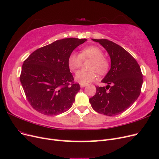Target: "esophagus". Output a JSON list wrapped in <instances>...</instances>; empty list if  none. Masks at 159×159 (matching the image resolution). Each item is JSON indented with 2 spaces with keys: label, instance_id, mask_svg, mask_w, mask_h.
I'll return each mask as SVG.
<instances>
[{
  "label": "esophagus",
  "instance_id": "34e87169",
  "mask_svg": "<svg viewBox=\"0 0 159 159\" xmlns=\"http://www.w3.org/2000/svg\"><path fill=\"white\" fill-rule=\"evenodd\" d=\"M86 86V85H85V84H80V88H85Z\"/></svg>",
  "mask_w": 159,
  "mask_h": 159
}]
</instances>
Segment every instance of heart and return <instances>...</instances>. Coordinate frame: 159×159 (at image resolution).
I'll return each mask as SVG.
<instances>
[{"label":"heart","mask_w":159,"mask_h":159,"mask_svg":"<svg viewBox=\"0 0 159 159\" xmlns=\"http://www.w3.org/2000/svg\"><path fill=\"white\" fill-rule=\"evenodd\" d=\"M82 58L91 59L89 71H79L75 75V80L81 84H88L98 79V74H106L109 68V60L103 57V52L99 47L89 46L81 51L80 55L76 52H72L68 57V65L70 70L75 71L82 63Z\"/></svg>","instance_id":"1"}]
</instances>
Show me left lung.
I'll return each instance as SVG.
<instances>
[{"label": "left lung", "mask_w": 159, "mask_h": 159, "mask_svg": "<svg viewBox=\"0 0 159 159\" xmlns=\"http://www.w3.org/2000/svg\"><path fill=\"white\" fill-rule=\"evenodd\" d=\"M106 50L111 68L96 93L89 99L92 108L99 113L114 116L123 113L134 103L141 93L143 74L135 59L123 48L107 39H92Z\"/></svg>", "instance_id": "8db88e82"}]
</instances>
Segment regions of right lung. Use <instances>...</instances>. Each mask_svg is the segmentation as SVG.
Here are the masks:
<instances>
[{
    "label": "right lung",
    "mask_w": 159,
    "mask_h": 159,
    "mask_svg": "<svg viewBox=\"0 0 159 159\" xmlns=\"http://www.w3.org/2000/svg\"><path fill=\"white\" fill-rule=\"evenodd\" d=\"M87 39L69 38L37 49L24 61L20 82L26 98L37 111L56 115L70 109L80 89L74 84L68 57Z\"/></svg>",
    "instance_id": "obj_1"
}]
</instances>
